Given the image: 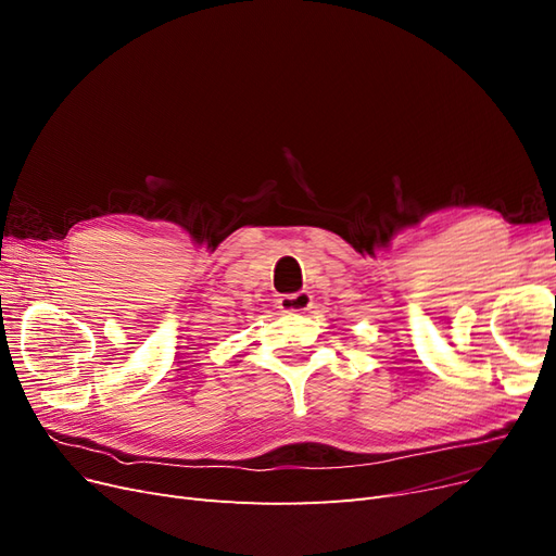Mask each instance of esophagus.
Instances as JSON below:
<instances>
[{
  "mask_svg": "<svg viewBox=\"0 0 556 556\" xmlns=\"http://www.w3.org/2000/svg\"><path fill=\"white\" fill-rule=\"evenodd\" d=\"M313 306V296L308 292H294V294H282L278 299V308L282 313H301Z\"/></svg>",
  "mask_w": 556,
  "mask_h": 556,
  "instance_id": "obj_1",
  "label": "esophagus"
}]
</instances>
